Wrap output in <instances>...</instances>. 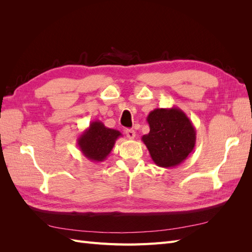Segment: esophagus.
I'll list each match as a JSON object with an SVG mask.
<instances>
[{
	"label": "esophagus",
	"instance_id": "obj_1",
	"mask_svg": "<svg viewBox=\"0 0 252 252\" xmlns=\"http://www.w3.org/2000/svg\"><path fill=\"white\" fill-rule=\"evenodd\" d=\"M126 135L128 139L133 140L135 138V131L133 130V129H126Z\"/></svg>",
	"mask_w": 252,
	"mask_h": 252
}]
</instances>
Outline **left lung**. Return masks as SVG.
I'll list each match as a JSON object with an SVG mask.
<instances>
[{"instance_id":"1","label":"left lung","mask_w":252,"mask_h":252,"mask_svg":"<svg viewBox=\"0 0 252 252\" xmlns=\"http://www.w3.org/2000/svg\"><path fill=\"white\" fill-rule=\"evenodd\" d=\"M150 131L142 136L150 157L164 168L179 166L191 154L196 131L186 113L178 107L156 108L147 117Z\"/></svg>"}]
</instances>
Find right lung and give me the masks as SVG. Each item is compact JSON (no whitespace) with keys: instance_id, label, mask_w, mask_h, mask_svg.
<instances>
[{"instance_id":"add662e5","label":"right lung","mask_w":252,"mask_h":252,"mask_svg":"<svg viewBox=\"0 0 252 252\" xmlns=\"http://www.w3.org/2000/svg\"><path fill=\"white\" fill-rule=\"evenodd\" d=\"M123 136L119 130L106 127L101 121L91 122L89 127L79 136L78 146L89 161L100 163L111 152L116 141Z\"/></svg>"}]
</instances>
